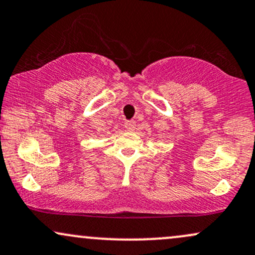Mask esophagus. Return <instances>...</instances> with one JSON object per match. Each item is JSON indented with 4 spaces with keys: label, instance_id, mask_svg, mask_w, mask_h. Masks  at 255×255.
<instances>
[{
    "label": "esophagus",
    "instance_id": "34e87169",
    "mask_svg": "<svg viewBox=\"0 0 255 255\" xmlns=\"http://www.w3.org/2000/svg\"><path fill=\"white\" fill-rule=\"evenodd\" d=\"M134 128H136V122L134 121H128L125 123V128H127V130L132 131Z\"/></svg>",
    "mask_w": 255,
    "mask_h": 255
}]
</instances>
